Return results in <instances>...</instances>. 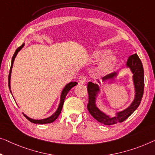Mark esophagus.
Masks as SVG:
<instances>
[{
    "label": "esophagus",
    "instance_id": "34e87169",
    "mask_svg": "<svg viewBox=\"0 0 155 155\" xmlns=\"http://www.w3.org/2000/svg\"><path fill=\"white\" fill-rule=\"evenodd\" d=\"M87 78L85 75H81L79 78H78V81H79L81 84H84V83L86 81Z\"/></svg>",
    "mask_w": 155,
    "mask_h": 155
}]
</instances>
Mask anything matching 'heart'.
Segmentation results:
<instances>
[{
	"instance_id": "heart-1",
	"label": "heart",
	"mask_w": 155,
	"mask_h": 155,
	"mask_svg": "<svg viewBox=\"0 0 155 155\" xmlns=\"http://www.w3.org/2000/svg\"><path fill=\"white\" fill-rule=\"evenodd\" d=\"M108 54L107 50H103V51H97L95 54H94V57L95 58H102L105 56L106 55ZM115 57L114 55H108L106 58L104 60L102 63H101L100 66V70L101 71H104V72H106V71H109L110 69L113 68V66L114 65L115 63Z\"/></svg>"
}]
</instances>
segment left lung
Instances as JSON below:
<instances>
[{
    "label": "left lung",
    "mask_w": 155,
    "mask_h": 155,
    "mask_svg": "<svg viewBox=\"0 0 155 155\" xmlns=\"http://www.w3.org/2000/svg\"><path fill=\"white\" fill-rule=\"evenodd\" d=\"M127 65L131 69L134 74L133 78L136 91L135 99L132 104L127 108L121 112L117 113L115 117L110 118L108 115H105L98 109L95 105V97L97 93L99 91L98 85L94 84L92 82H89L87 84V92H88L89 96V101L87 105V110L92 116L100 123L106 124V125H112L118 122H123L134 112V110L140 104L144 91V70L141 61L137 54L131 55L129 57ZM115 76H116V73H112L105 77L103 80L114 78Z\"/></svg>",
    "instance_id": "8db88e82"
}]
</instances>
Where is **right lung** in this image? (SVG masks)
Returning <instances> with one entry per match:
<instances>
[{"label": "right lung", "mask_w": 155, "mask_h": 155, "mask_svg": "<svg viewBox=\"0 0 155 155\" xmlns=\"http://www.w3.org/2000/svg\"><path fill=\"white\" fill-rule=\"evenodd\" d=\"M24 46V44H23L21 46H20L19 47L17 48V49L15 51V54H14V55H13L12 58V63H11V67H10V72H9V77H8V86H9V88H10V91L11 71H12V66H13L14 61H15V58L16 55H17V54H18V52ZM77 84V82H71V83H70V84H68V85H66L65 87H64V90L63 91V92H62L61 97V102H60L59 107H58V109H57L56 111H55V114L54 115H52L51 117H48V118H46V119H43V120H33V119H31L28 116H26V115L25 114H24V116L26 117L30 122H33V123H35V124H48V123H51V122H54L55 120L58 118V117L59 116L60 114L61 113L62 108H63V103H64V99H65V97L67 95V94H68V92L71 89V87L75 86V85ZM10 92H11V91H10ZM11 93H12V92H11Z\"/></svg>", "instance_id": "obj_1"}]
</instances>
